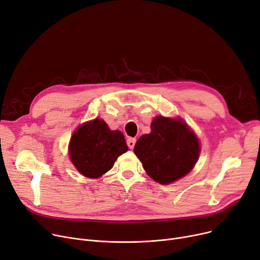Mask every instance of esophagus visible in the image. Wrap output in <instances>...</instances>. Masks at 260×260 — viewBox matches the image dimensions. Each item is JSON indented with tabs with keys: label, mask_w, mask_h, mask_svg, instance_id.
I'll list each match as a JSON object with an SVG mask.
<instances>
[{
	"label": "esophagus",
	"mask_w": 260,
	"mask_h": 260,
	"mask_svg": "<svg viewBox=\"0 0 260 260\" xmlns=\"http://www.w3.org/2000/svg\"><path fill=\"white\" fill-rule=\"evenodd\" d=\"M126 142H127V146H128L131 149H133L134 146H135V144H136V139H135V138H128Z\"/></svg>",
	"instance_id": "1"
}]
</instances>
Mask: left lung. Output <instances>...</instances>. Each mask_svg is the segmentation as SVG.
Listing matches in <instances>:
<instances>
[{
  "label": "left lung",
  "mask_w": 260,
  "mask_h": 260,
  "mask_svg": "<svg viewBox=\"0 0 260 260\" xmlns=\"http://www.w3.org/2000/svg\"><path fill=\"white\" fill-rule=\"evenodd\" d=\"M150 128V134L141 136L134 147L147 175L164 185L185 177L200 155L197 135L180 118L158 116Z\"/></svg>",
  "instance_id": "obj_1"
}]
</instances>
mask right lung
I'll return each instance as SVG.
<instances>
[{
    "instance_id": "add662e5",
    "label": "right lung",
    "mask_w": 260,
    "mask_h": 260,
    "mask_svg": "<svg viewBox=\"0 0 260 260\" xmlns=\"http://www.w3.org/2000/svg\"><path fill=\"white\" fill-rule=\"evenodd\" d=\"M127 150L123 134L111 131L99 118L81 124L69 144L73 165L82 176L91 179L105 175L114 166L119 155Z\"/></svg>"
}]
</instances>
